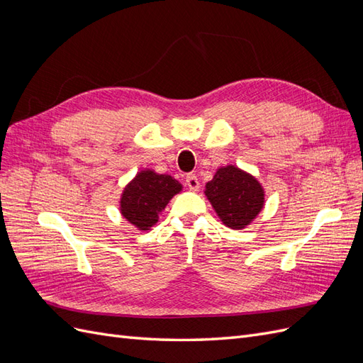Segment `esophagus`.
Instances as JSON below:
<instances>
[{
  "instance_id": "obj_1",
  "label": "esophagus",
  "mask_w": 363,
  "mask_h": 363,
  "mask_svg": "<svg viewBox=\"0 0 363 363\" xmlns=\"http://www.w3.org/2000/svg\"><path fill=\"white\" fill-rule=\"evenodd\" d=\"M186 184H188V188L191 191H199V188H200V182H199V179H196L195 174L186 175Z\"/></svg>"
}]
</instances>
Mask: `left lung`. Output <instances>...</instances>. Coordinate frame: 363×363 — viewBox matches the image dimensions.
I'll use <instances>...</instances> for the list:
<instances>
[{"label":"left lung","mask_w":363,"mask_h":363,"mask_svg":"<svg viewBox=\"0 0 363 363\" xmlns=\"http://www.w3.org/2000/svg\"><path fill=\"white\" fill-rule=\"evenodd\" d=\"M206 196L230 228H244L263 207V189L250 174L236 167L219 168L206 184Z\"/></svg>","instance_id":"8db88e82"}]
</instances>
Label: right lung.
<instances>
[{
    "label": "right lung",
    "mask_w": 363,
    "mask_h": 363,
    "mask_svg": "<svg viewBox=\"0 0 363 363\" xmlns=\"http://www.w3.org/2000/svg\"><path fill=\"white\" fill-rule=\"evenodd\" d=\"M180 191L182 184L171 175L142 171L124 189L121 213L139 230H148L157 223L159 212Z\"/></svg>",
    "instance_id": "obj_1"
}]
</instances>
